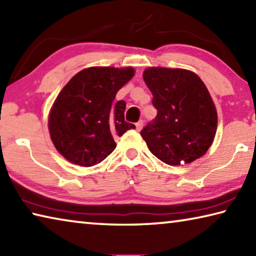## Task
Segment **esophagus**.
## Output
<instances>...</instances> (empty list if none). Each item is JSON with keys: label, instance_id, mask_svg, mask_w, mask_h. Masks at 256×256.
Listing matches in <instances>:
<instances>
[{"label": "esophagus", "instance_id": "esophagus-1", "mask_svg": "<svg viewBox=\"0 0 256 256\" xmlns=\"http://www.w3.org/2000/svg\"><path fill=\"white\" fill-rule=\"evenodd\" d=\"M136 131H141V128H144V120H138V122L136 124Z\"/></svg>", "mask_w": 256, "mask_h": 256}]
</instances>
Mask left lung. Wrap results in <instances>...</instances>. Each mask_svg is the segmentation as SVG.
<instances>
[{
    "label": "left lung",
    "instance_id": "obj_1",
    "mask_svg": "<svg viewBox=\"0 0 256 256\" xmlns=\"http://www.w3.org/2000/svg\"><path fill=\"white\" fill-rule=\"evenodd\" d=\"M144 80L157 110L156 118L140 133L149 150L170 166L202 157L214 142L218 123L203 81L192 71L168 68H146Z\"/></svg>",
    "mask_w": 256,
    "mask_h": 256
}]
</instances>
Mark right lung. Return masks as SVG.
Masks as SVG:
<instances>
[{
  "instance_id": "add662e5",
  "label": "right lung",
  "mask_w": 256,
  "mask_h": 256,
  "mask_svg": "<svg viewBox=\"0 0 256 256\" xmlns=\"http://www.w3.org/2000/svg\"><path fill=\"white\" fill-rule=\"evenodd\" d=\"M133 76L132 68H88L60 90L50 112L48 130L64 158L79 166H94L114 151L115 136L136 128L125 122V102L114 104L116 94Z\"/></svg>"
}]
</instances>
